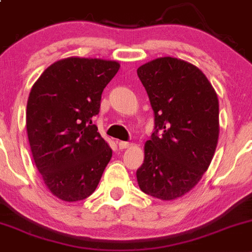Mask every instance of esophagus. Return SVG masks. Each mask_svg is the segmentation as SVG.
<instances>
[{
  "instance_id": "34e87169",
  "label": "esophagus",
  "mask_w": 252,
  "mask_h": 252,
  "mask_svg": "<svg viewBox=\"0 0 252 252\" xmlns=\"http://www.w3.org/2000/svg\"><path fill=\"white\" fill-rule=\"evenodd\" d=\"M118 146H119V149L123 150V149H128V147H130L131 144H130V142H128V141H119Z\"/></svg>"
}]
</instances>
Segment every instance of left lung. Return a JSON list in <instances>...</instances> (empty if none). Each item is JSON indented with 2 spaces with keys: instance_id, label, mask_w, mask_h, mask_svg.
I'll list each match as a JSON object with an SVG mask.
<instances>
[{
  "instance_id": "left-lung-1",
  "label": "left lung",
  "mask_w": 252,
  "mask_h": 252,
  "mask_svg": "<svg viewBox=\"0 0 252 252\" xmlns=\"http://www.w3.org/2000/svg\"><path fill=\"white\" fill-rule=\"evenodd\" d=\"M138 77L155 113L138 184L150 196L175 200L200 182L213 158L220 135L217 94L196 65L173 57L145 63Z\"/></svg>"
}]
</instances>
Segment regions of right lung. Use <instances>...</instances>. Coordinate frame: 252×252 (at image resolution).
I'll return each instance as SVG.
<instances>
[{
  "label": "right lung",
  "mask_w": 252,
  "mask_h": 252,
  "mask_svg": "<svg viewBox=\"0 0 252 252\" xmlns=\"http://www.w3.org/2000/svg\"><path fill=\"white\" fill-rule=\"evenodd\" d=\"M116 61L64 58L35 81L27 105V133L44 183L58 199L75 202L97 188L112 157L93 117L119 69Z\"/></svg>",
  "instance_id": "1"
}]
</instances>
